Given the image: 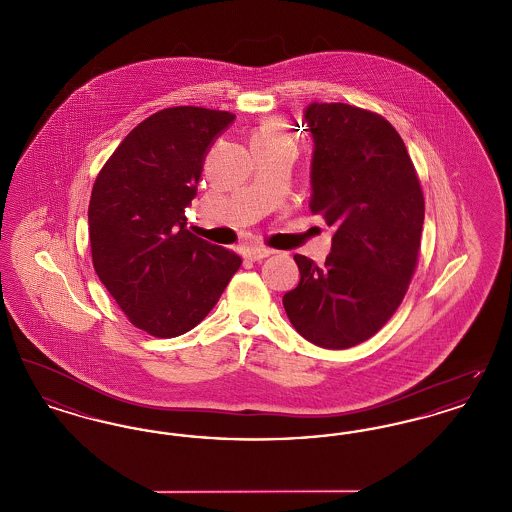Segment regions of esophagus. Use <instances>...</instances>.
I'll list each match as a JSON object with an SVG mask.
<instances>
[{"label": "esophagus", "mask_w": 512, "mask_h": 512, "mask_svg": "<svg viewBox=\"0 0 512 512\" xmlns=\"http://www.w3.org/2000/svg\"><path fill=\"white\" fill-rule=\"evenodd\" d=\"M272 253H274L272 249H268V247H259V245H255V247H249V249H247V257H249L251 261H263V259L270 257Z\"/></svg>", "instance_id": "obj_1"}]
</instances>
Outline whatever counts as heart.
<instances>
[{
  "label": "heart",
  "mask_w": 512,
  "mask_h": 512,
  "mask_svg": "<svg viewBox=\"0 0 512 512\" xmlns=\"http://www.w3.org/2000/svg\"><path fill=\"white\" fill-rule=\"evenodd\" d=\"M253 138H288V132H286L284 122L270 119L255 130Z\"/></svg>",
  "instance_id": "obj_1"
}]
</instances>
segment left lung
Here are the masks:
<instances>
[{
	"label": "left lung",
	"instance_id": "1",
	"mask_svg": "<svg viewBox=\"0 0 512 512\" xmlns=\"http://www.w3.org/2000/svg\"><path fill=\"white\" fill-rule=\"evenodd\" d=\"M313 136V215L336 226L322 267L293 255L301 280L284 295L293 328L324 349L374 336L409 288L424 224V197L397 130L347 103L305 109Z\"/></svg>",
	"mask_w": 512,
	"mask_h": 512
}]
</instances>
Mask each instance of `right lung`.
<instances>
[{
  "label": "right lung",
  "instance_id": "right-lung-1",
  "mask_svg": "<svg viewBox=\"0 0 512 512\" xmlns=\"http://www.w3.org/2000/svg\"><path fill=\"white\" fill-rule=\"evenodd\" d=\"M234 119L203 107L163 109L122 140L96 178L94 268L128 320L155 338L197 326L242 265L186 228L205 157Z\"/></svg>",
  "mask_w": 512,
  "mask_h": 512
}]
</instances>
